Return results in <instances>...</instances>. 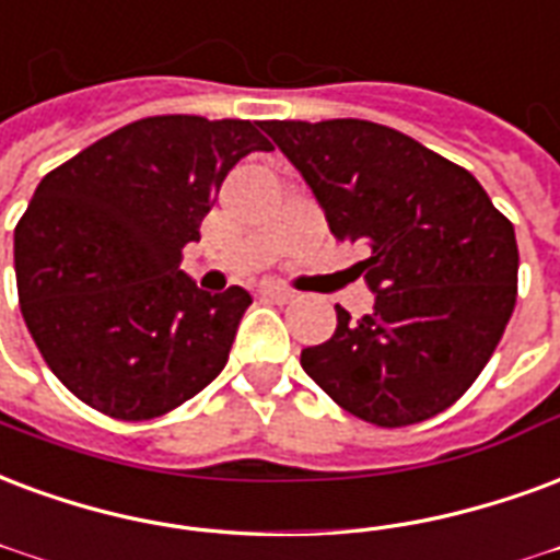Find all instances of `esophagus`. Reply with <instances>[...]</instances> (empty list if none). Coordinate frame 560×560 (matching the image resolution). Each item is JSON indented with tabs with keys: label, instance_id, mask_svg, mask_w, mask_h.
I'll return each mask as SVG.
<instances>
[{
	"label": "esophagus",
	"instance_id": "1",
	"mask_svg": "<svg viewBox=\"0 0 560 560\" xmlns=\"http://www.w3.org/2000/svg\"><path fill=\"white\" fill-rule=\"evenodd\" d=\"M260 300L279 302V305H284V302L293 300V293L288 291V288H279V284H267V288H260Z\"/></svg>",
	"mask_w": 560,
	"mask_h": 560
}]
</instances>
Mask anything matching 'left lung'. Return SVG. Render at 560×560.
I'll return each mask as SVG.
<instances>
[{
  "mask_svg": "<svg viewBox=\"0 0 560 560\" xmlns=\"http://www.w3.org/2000/svg\"><path fill=\"white\" fill-rule=\"evenodd\" d=\"M260 130L312 186L335 240L368 248L355 269L376 293L362 320L335 305L332 338L302 350L305 374L376 428L445 412L490 362L516 305L511 219L466 168L383 124Z\"/></svg>",
  "mask_w": 560,
  "mask_h": 560,
  "instance_id": "left-lung-1",
  "label": "left lung"
}]
</instances>
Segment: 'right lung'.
I'll return each instance as SVG.
<instances>
[{
  "mask_svg": "<svg viewBox=\"0 0 560 560\" xmlns=\"http://www.w3.org/2000/svg\"><path fill=\"white\" fill-rule=\"evenodd\" d=\"M260 124L153 115L52 168L14 228L20 312L49 371L118 421L172 412L225 368L243 288L198 291L184 246Z\"/></svg>",
  "mask_w": 560,
  "mask_h": 560,
  "instance_id": "1",
  "label": "right lung"
}]
</instances>
